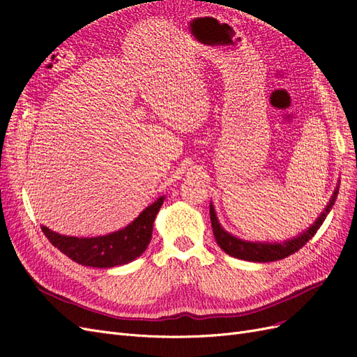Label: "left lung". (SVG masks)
<instances>
[{
    "mask_svg": "<svg viewBox=\"0 0 357 357\" xmlns=\"http://www.w3.org/2000/svg\"><path fill=\"white\" fill-rule=\"evenodd\" d=\"M338 189H340V181H338L337 188H335L325 210H323V213L316 219V222L312 223L310 228H307V231L294 236V238H289L284 241H273V243L247 241V240H241V238H238V236L229 234L228 231L223 229V226L220 225V222L218 219V214H215L214 205L210 204V219H211V228H213L214 238L225 253H228L232 257L241 259V261H248V262L280 261V259H284L290 255H294L295 252H298L299 248L304 247L307 244V241H310L312 236H314V234L317 232L321 223L325 222L326 215L332 210L335 199H337V197H338Z\"/></svg>",
    "mask_w": 357,
    "mask_h": 357,
    "instance_id": "obj_1",
    "label": "left lung"
}]
</instances>
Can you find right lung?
I'll return each mask as SVG.
<instances>
[{"label": "right lung", "instance_id": "right-lung-1", "mask_svg": "<svg viewBox=\"0 0 357 357\" xmlns=\"http://www.w3.org/2000/svg\"><path fill=\"white\" fill-rule=\"evenodd\" d=\"M165 197H159L131 223L116 232L100 236L62 235L41 225L47 240L71 261L83 266L113 268L132 262L142 256L152 240L153 222Z\"/></svg>", "mask_w": 357, "mask_h": 357}]
</instances>
